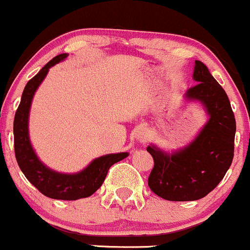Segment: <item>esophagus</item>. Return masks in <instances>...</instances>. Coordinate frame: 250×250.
Listing matches in <instances>:
<instances>
[{"mask_svg": "<svg viewBox=\"0 0 250 250\" xmlns=\"http://www.w3.org/2000/svg\"><path fill=\"white\" fill-rule=\"evenodd\" d=\"M148 139V131L146 128H139L134 134V140H135L136 146H144Z\"/></svg>", "mask_w": 250, "mask_h": 250, "instance_id": "esophagus-1", "label": "esophagus"}]
</instances>
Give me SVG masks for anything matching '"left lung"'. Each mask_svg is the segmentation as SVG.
I'll list each match as a JSON object with an SVG mask.
<instances>
[{
    "instance_id": "8db88e82",
    "label": "left lung",
    "mask_w": 250,
    "mask_h": 250,
    "mask_svg": "<svg viewBox=\"0 0 250 250\" xmlns=\"http://www.w3.org/2000/svg\"><path fill=\"white\" fill-rule=\"evenodd\" d=\"M193 81L197 84L184 100L202 104L207 123L190 144L171 153L153 144L147 147L154 159L148 186L166 201L205 197L223 179L234 158L236 121L226 91L199 60L194 62Z\"/></svg>"
}]
</instances>
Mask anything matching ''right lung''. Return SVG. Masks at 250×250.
<instances>
[{
    "label": "right lung",
    "instance_id": "right-lung-1",
    "mask_svg": "<svg viewBox=\"0 0 250 250\" xmlns=\"http://www.w3.org/2000/svg\"><path fill=\"white\" fill-rule=\"evenodd\" d=\"M59 54L48 62L24 86L20 105L14 119V148L19 167L28 182L46 197L62 201H77L94 194L101 188L110 166L129 155L128 152L105 154L96 158L77 173H62L49 168L35 153L29 139L28 122L33 97L47 76L49 68L67 58Z\"/></svg>",
    "mask_w": 250,
    "mask_h": 250
}]
</instances>
